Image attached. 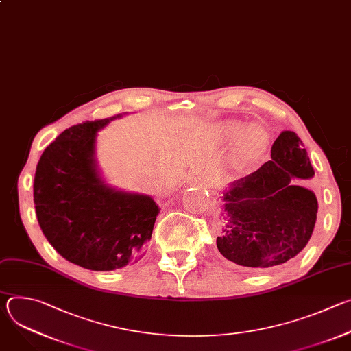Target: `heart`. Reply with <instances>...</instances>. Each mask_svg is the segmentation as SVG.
Listing matches in <instances>:
<instances>
[{
  "instance_id": "1",
  "label": "heart",
  "mask_w": 351,
  "mask_h": 351,
  "mask_svg": "<svg viewBox=\"0 0 351 351\" xmlns=\"http://www.w3.org/2000/svg\"><path fill=\"white\" fill-rule=\"evenodd\" d=\"M268 134L260 125L247 126L236 137L234 156L240 162H250L257 158L267 145Z\"/></svg>"
}]
</instances>
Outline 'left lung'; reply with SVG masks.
I'll use <instances>...</instances> for the list:
<instances>
[{
  "instance_id": "1",
  "label": "left lung",
  "mask_w": 351,
  "mask_h": 351,
  "mask_svg": "<svg viewBox=\"0 0 351 351\" xmlns=\"http://www.w3.org/2000/svg\"><path fill=\"white\" fill-rule=\"evenodd\" d=\"M303 141L283 130L271 148V161L229 184L221 197L226 221L217 237L219 253L248 268L285 264L307 245L318 202L303 182L314 178Z\"/></svg>"
}]
</instances>
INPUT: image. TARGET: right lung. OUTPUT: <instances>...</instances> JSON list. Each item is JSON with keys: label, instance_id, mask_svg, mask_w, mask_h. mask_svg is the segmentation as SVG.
<instances>
[{"label": "right lung", "instance_id": "1", "mask_svg": "<svg viewBox=\"0 0 351 351\" xmlns=\"http://www.w3.org/2000/svg\"><path fill=\"white\" fill-rule=\"evenodd\" d=\"M121 117L64 130L44 149L34 175V208L44 236L65 260L91 271L137 261L160 214L152 195L117 189L99 172L98 132Z\"/></svg>", "mask_w": 351, "mask_h": 351}]
</instances>
